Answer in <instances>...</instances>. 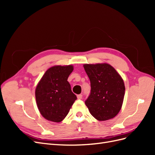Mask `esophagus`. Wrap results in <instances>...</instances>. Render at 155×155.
I'll return each mask as SVG.
<instances>
[{
    "label": "esophagus",
    "instance_id": "esophagus-1",
    "mask_svg": "<svg viewBox=\"0 0 155 155\" xmlns=\"http://www.w3.org/2000/svg\"><path fill=\"white\" fill-rule=\"evenodd\" d=\"M77 97L78 100H81V99H82L83 96H82V94H78V95H77Z\"/></svg>",
    "mask_w": 155,
    "mask_h": 155
}]
</instances>
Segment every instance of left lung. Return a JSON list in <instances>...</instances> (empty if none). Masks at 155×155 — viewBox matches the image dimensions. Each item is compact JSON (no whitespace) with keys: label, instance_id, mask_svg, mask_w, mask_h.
<instances>
[{"label":"left lung","instance_id":"obj_1","mask_svg":"<svg viewBox=\"0 0 155 155\" xmlns=\"http://www.w3.org/2000/svg\"><path fill=\"white\" fill-rule=\"evenodd\" d=\"M83 67L91 81V94L85 101L91 114L99 121L113 118L123 104V79L107 63L85 64Z\"/></svg>","mask_w":155,"mask_h":155}]
</instances>
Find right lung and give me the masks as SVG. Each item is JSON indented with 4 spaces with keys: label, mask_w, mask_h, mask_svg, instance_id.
I'll list each match as a JSON object with an SVG mask.
<instances>
[{
    "label": "right lung",
    "mask_w": 155,
    "mask_h": 155,
    "mask_svg": "<svg viewBox=\"0 0 155 155\" xmlns=\"http://www.w3.org/2000/svg\"><path fill=\"white\" fill-rule=\"evenodd\" d=\"M72 65L54 66L46 70L35 89V99L41 115L54 122H61L68 114L76 96L67 81Z\"/></svg>",
    "instance_id": "1"
}]
</instances>
